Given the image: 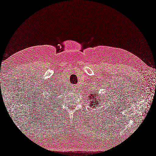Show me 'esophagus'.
<instances>
[{
  "label": "esophagus",
  "mask_w": 156,
  "mask_h": 156,
  "mask_svg": "<svg viewBox=\"0 0 156 156\" xmlns=\"http://www.w3.org/2000/svg\"><path fill=\"white\" fill-rule=\"evenodd\" d=\"M77 87H74V90H77Z\"/></svg>",
  "instance_id": "obj_1"
}]
</instances>
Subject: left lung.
<instances>
[{"instance_id":"left-lung-1","label":"left lung","mask_w":156,"mask_h":156,"mask_svg":"<svg viewBox=\"0 0 156 156\" xmlns=\"http://www.w3.org/2000/svg\"><path fill=\"white\" fill-rule=\"evenodd\" d=\"M88 97L89 98H90V107H91L93 108H96L97 107V105H99V103H101V98H100L99 94H98L95 90L90 92Z\"/></svg>"}]
</instances>
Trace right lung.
Instances as JSON below:
<instances>
[{
	"label": "right lung",
	"instance_id": "obj_1",
	"mask_svg": "<svg viewBox=\"0 0 156 156\" xmlns=\"http://www.w3.org/2000/svg\"><path fill=\"white\" fill-rule=\"evenodd\" d=\"M51 91H53V90H51V92L49 93H51V94H49V98H51L50 100H51L52 98H54V97H58V95H59V90H55V92H51Z\"/></svg>",
	"mask_w": 156,
	"mask_h": 156
}]
</instances>
